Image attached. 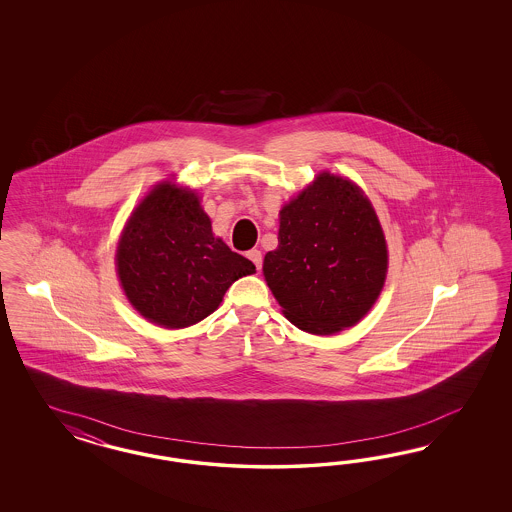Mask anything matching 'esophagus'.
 Returning <instances> with one entry per match:
<instances>
[{"label": "esophagus", "mask_w": 512, "mask_h": 512, "mask_svg": "<svg viewBox=\"0 0 512 512\" xmlns=\"http://www.w3.org/2000/svg\"><path fill=\"white\" fill-rule=\"evenodd\" d=\"M248 257L257 266V270H261V266H263V253L259 249H251V251H248Z\"/></svg>", "instance_id": "34e87169"}]
</instances>
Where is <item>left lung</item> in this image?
I'll return each mask as SVG.
<instances>
[{"instance_id":"obj_1","label":"left lung","mask_w":512,"mask_h":512,"mask_svg":"<svg viewBox=\"0 0 512 512\" xmlns=\"http://www.w3.org/2000/svg\"><path fill=\"white\" fill-rule=\"evenodd\" d=\"M387 263L370 201L353 182L323 172L279 212L278 249L266 253L263 272L293 325L328 336L370 311Z\"/></svg>"}]
</instances>
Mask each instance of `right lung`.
<instances>
[{"instance_id": "add662e5", "label": "right lung", "mask_w": 512, "mask_h": 512, "mask_svg": "<svg viewBox=\"0 0 512 512\" xmlns=\"http://www.w3.org/2000/svg\"><path fill=\"white\" fill-rule=\"evenodd\" d=\"M125 295L152 323L195 325L216 310L234 281L255 264L214 238L195 193L161 184L140 202L118 253Z\"/></svg>"}]
</instances>
